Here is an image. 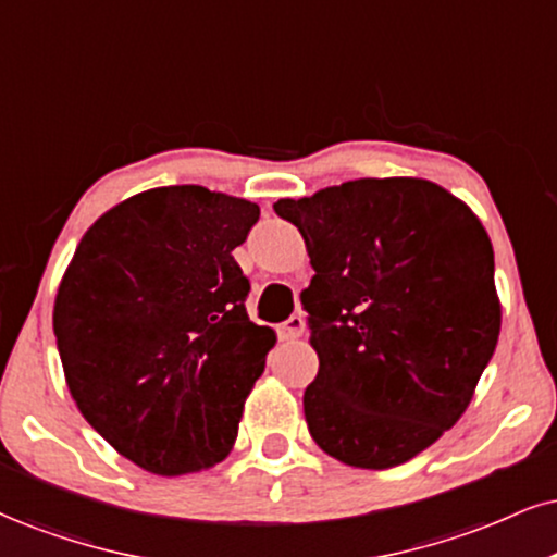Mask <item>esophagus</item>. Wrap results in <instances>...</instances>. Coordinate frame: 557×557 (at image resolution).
<instances>
[{
  "label": "esophagus",
  "instance_id": "34e87169",
  "mask_svg": "<svg viewBox=\"0 0 557 557\" xmlns=\"http://www.w3.org/2000/svg\"><path fill=\"white\" fill-rule=\"evenodd\" d=\"M301 333H305V318H301V314H292L289 320L278 325V335L284 341H297Z\"/></svg>",
  "mask_w": 557,
  "mask_h": 557
}]
</instances>
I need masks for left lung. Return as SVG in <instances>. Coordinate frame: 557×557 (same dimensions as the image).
Segmentation results:
<instances>
[{"mask_svg":"<svg viewBox=\"0 0 557 557\" xmlns=\"http://www.w3.org/2000/svg\"><path fill=\"white\" fill-rule=\"evenodd\" d=\"M273 211L305 237L301 305L320 369L305 418L322 451L387 470L468 410L500 305L480 219L421 177H361Z\"/></svg>","mask_w":557,"mask_h":557,"instance_id":"left-lung-1","label":"left lung"}]
</instances>
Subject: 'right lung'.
Instances as JSON below:
<instances>
[{"instance_id":"right-lung-1","label":"right lung","mask_w":557,"mask_h":557,"mask_svg":"<svg viewBox=\"0 0 557 557\" xmlns=\"http://www.w3.org/2000/svg\"><path fill=\"white\" fill-rule=\"evenodd\" d=\"M258 203L201 185L144 190L82 237L53 305L69 393L98 434L154 475L214 468L276 343L245 310L235 250Z\"/></svg>"}]
</instances>
